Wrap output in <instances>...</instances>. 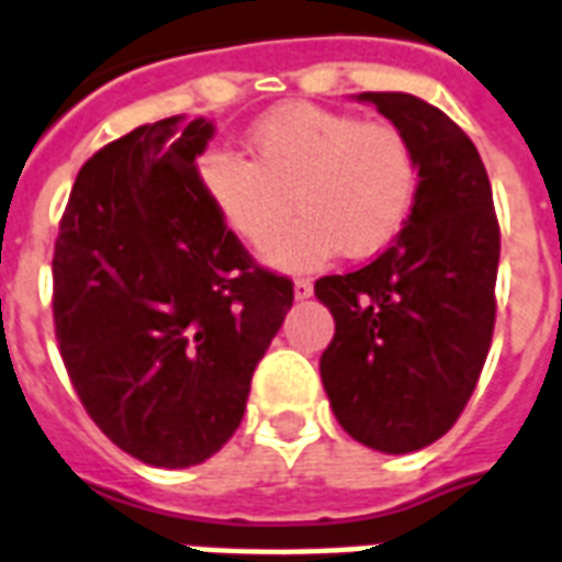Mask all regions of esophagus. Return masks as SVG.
<instances>
[{"instance_id": "1", "label": "esophagus", "mask_w": 562, "mask_h": 562, "mask_svg": "<svg viewBox=\"0 0 562 562\" xmlns=\"http://www.w3.org/2000/svg\"><path fill=\"white\" fill-rule=\"evenodd\" d=\"M293 293H296V299L314 296V284H311V278H296V284H293Z\"/></svg>"}]
</instances>
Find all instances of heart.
I'll list each match as a JSON object with an SVG mask.
<instances>
[{
    "label": "heart",
    "instance_id": "heart-1",
    "mask_svg": "<svg viewBox=\"0 0 562 562\" xmlns=\"http://www.w3.org/2000/svg\"><path fill=\"white\" fill-rule=\"evenodd\" d=\"M251 145L257 162L227 147L210 150L201 183L222 222L251 246L276 234L296 201L302 216L263 248L278 269H316L337 251L373 257L415 201V147L385 121L296 103L269 112Z\"/></svg>",
    "mask_w": 562,
    "mask_h": 562
}]
</instances>
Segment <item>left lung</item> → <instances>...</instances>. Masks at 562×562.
<instances>
[{
	"label": "left lung",
	"instance_id": "obj_1",
	"mask_svg": "<svg viewBox=\"0 0 562 562\" xmlns=\"http://www.w3.org/2000/svg\"><path fill=\"white\" fill-rule=\"evenodd\" d=\"M408 136L417 192L406 227L373 260L314 284L335 316L319 376L337 424L382 453H412L457 424L495 331L501 227L483 159L420 97L364 91Z\"/></svg>",
	"mask_w": 562,
	"mask_h": 562
}]
</instances>
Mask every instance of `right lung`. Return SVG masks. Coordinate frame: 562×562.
<instances>
[{"instance_id": "obj_1", "label": "right lung", "mask_w": 562, "mask_h": 562, "mask_svg": "<svg viewBox=\"0 0 562 562\" xmlns=\"http://www.w3.org/2000/svg\"><path fill=\"white\" fill-rule=\"evenodd\" d=\"M213 124L136 126L76 175L53 255V319L88 417L130 457L189 468L246 415L293 281L255 263L195 159Z\"/></svg>"}]
</instances>
